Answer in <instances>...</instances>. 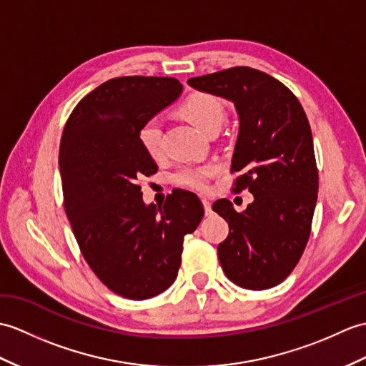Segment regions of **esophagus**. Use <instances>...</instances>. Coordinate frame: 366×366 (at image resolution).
<instances>
[{
  "mask_svg": "<svg viewBox=\"0 0 366 366\" xmlns=\"http://www.w3.org/2000/svg\"><path fill=\"white\" fill-rule=\"evenodd\" d=\"M202 206H204V210H206V215H207V217H210L212 214H214V212H212V204H210L209 199L202 198Z\"/></svg>",
  "mask_w": 366,
  "mask_h": 366,
  "instance_id": "obj_1",
  "label": "esophagus"
}]
</instances>
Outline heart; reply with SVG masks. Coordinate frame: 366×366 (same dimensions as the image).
Masks as SVG:
<instances>
[{
    "mask_svg": "<svg viewBox=\"0 0 366 366\" xmlns=\"http://www.w3.org/2000/svg\"><path fill=\"white\" fill-rule=\"evenodd\" d=\"M179 112L187 118L197 129L204 134L218 131L224 122V106L217 97L209 93H192L187 97L179 107ZM139 142L144 152L152 159L162 156V126L157 118L144 122L139 129ZM217 167L214 164L190 165L184 167L174 174V182L181 187L193 190H204L210 176H214Z\"/></svg>",
    "mask_w": 366,
    "mask_h": 366,
    "instance_id": "obj_1",
    "label": "heart"
}]
</instances>
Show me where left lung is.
<instances>
[{"label":"left lung","mask_w":366,"mask_h":366,"mask_svg":"<svg viewBox=\"0 0 366 366\" xmlns=\"http://www.w3.org/2000/svg\"><path fill=\"white\" fill-rule=\"evenodd\" d=\"M187 84L231 101L239 115L231 168L243 174L234 192L248 189L254 201L240 214L229 199L212 206L229 224L218 244L222 268L248 290L274 287L300 262L315 212L318 169L307 117L282 82L256 68L234 66Z\"/></svg>","instance_id":"8db88e82"}]
</instances>
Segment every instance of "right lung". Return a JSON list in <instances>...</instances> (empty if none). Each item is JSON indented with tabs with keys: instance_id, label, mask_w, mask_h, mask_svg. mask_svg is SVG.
<instances>
[{
	"instance_id": "add662e5",
	"label": "right lung",
	"mask_w": 366,
	"mask_h": 366,
	"mask_svg": "<svg viewBox=\"0 0 366 366\" xmlns=\"http://www.w3.org/2000/svg\"><path fill=\"white\" fill-rule=\"evenodd\" d=\"M181 93L174 78L106 81L79 101L62 134L59 168L76 242L101 282L127 300L152 298L174 282L184 237L204 217L192 192L179 190L157 207L143 202L139 185L157 172L139 129Z\"/></svg>"
}]
</instances>
